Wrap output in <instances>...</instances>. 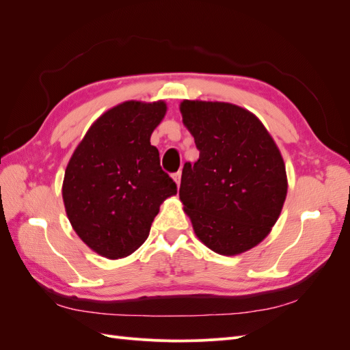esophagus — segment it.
Instances as JSON below:
<instances>
[{"instance_id": "esophagus-1", "label": "esophagus", "mask_w": 350, "mask_h": 350, "mask_svg": "<svg viewBox=\"0 0 350 350\" xmlns=\"http://www.w3.org/2000/svg\"><path fill=\"white\" fill-rule=\"evenodd\" d=\"M181 175H183V172H181V171H178V172H175V174L172 175L174 181L176 183V185H178V187H179V184H181Z\"/></svg>"}]
</instances>
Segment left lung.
Here are the masks:
<instances>
[{"instance_id": "1", "label": "left lung", "mask_w": 350, "mask_h": 350, "mask_svg": "<svg viewBox=\"0 0 350 350\" xmlns=\"http://www.w3.org/2000/svg\"><path fill=\"white\" fill-rule=\"evenodd\" d=\"M179 109L200 150L183 169L184 211L211 251L245 252L280 216L288 193L283 157L257 116L237 105L184 100Z\"/></svg>"}]
</instances>
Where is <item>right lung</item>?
Listing matches in <instances>:
<instances>
[{"instance_id": "obj_1", "label": "right lung", "mask_w": 350, "mask_h": 350, "mask_svg": "<svg viewBox=\"0 0 350 350\" xmlns=\"http://www.w3.org/2000/svg\"><path fill=\"white\" fill-rule=\"evenodd\" d=\"M166 113L163 100H129L93 122L74 150L62 200L80 239L99 256L124 258L149 237L176 184L161 167L150 135Z\"/></svg>"}]
</instances>
